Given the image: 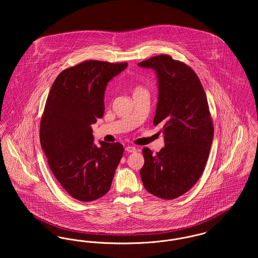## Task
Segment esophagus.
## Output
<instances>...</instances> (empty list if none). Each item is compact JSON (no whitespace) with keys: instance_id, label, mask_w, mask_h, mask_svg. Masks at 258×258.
Listing matches in <instances>:
<instances>
[{"instance_id":"1","label":"esophagus","mask_w":258,"mask_h":258,"mask_svg":"<svg viewBox=\"0 0 258 258\" xmlns=\"http://www.w3.org/2000/svg\"><path fill=\"white\" fill-rule=\"evenodd\" d=\"M125 151L128 153H135L136 152V148L134 146H127V147H125Z\"/></svg>"}]
</instances>
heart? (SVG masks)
Instances as JSON below:
<instances>
[{
  "instance_id": "heart-1",
  "label": "heart",
  "mask_w": 258,
  "mask_h": 258,
  "mask_svg": "<svg viewBox=\"0 0 258 258\" xmlns=\"http://www.w3.org/2000/svg\"><path fill=\"white\" fill-rule=\"evenodd\" d=\"M139 89H141V88H136V89H135V91H136V90H139Z\"/></svg>"
}]
</instances>
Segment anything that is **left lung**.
I'll return each instance as SVG.
<instances>
[{
  "label": "left lung",
  "instance_id": "8db88e82",
  "mask_svg": "<svg viewBox=\"0 0 258 258\" xmlns=\"http://www.w3.org/2000/svg\"><path fill=\"white\" fill-rule=\"evenodd\" d=\"M159 80L154 125L161 124L164 147L156 155L143 148L140 176L150 194L174 199L189 190L205 168L214 137L208 100L197 74L183 61L159 55L138 63Z\"/></svg>",
  "mask_w": 258,
  "mask_h": 258
}]
</instances>
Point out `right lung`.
I'll return each instance as SVG.
<instances>
[{
    "label": "right lung",
    "instance_id": "obj_1",
    "mask_svg": "<svg viewBox=\"0 0 258 258\" xmlns=\"http://www.w3.org/2000/svg\"><path fill=\"white\" fill-rule=\"evenodd\" d=\"M127 62L89 60L66 69L51 87L40 121V145L55 178L83 202L103 197L123 157L122 144H94L92 124L104 113V92Z\"/></svg>",
    "mask_w": 258,
    "mask_h": 258
}]
</instances>
